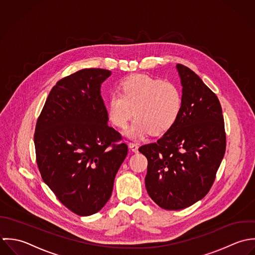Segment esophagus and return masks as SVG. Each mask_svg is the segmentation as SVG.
I'll use <instances>...</instances> for the list:
<instances>
[{
    "label": "esophagus",
    "mask_w": 255,
    "mask_h": 255,
    "mask_svg": "<svg viewBox=\"0 0 255 255\" xmlns=\"http://www.w3.org/2000/svg\"><path fill=\"white\" fill-rule=\"evenodd\" d=\"M129 148L130 150L133 152V153H138V149H139V146L137 144H134V143H129Z\"/></svg>",
    "instance_id": "1"
}]
</instances>
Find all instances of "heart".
<instances>
[{
  "label": "heart",
  "instance_id": "obj_1",
  "mask_svg": "<svg viewBox=\"0 0 255 255\" xmlns=\"http://www.w3.org/2000/svg\"><path fill=\"white\" fill-rule=\"evenodd\" d=\"M181 107L182 95L175 84L146 75L125 79L119 94H110L106 102L108 119L117 128L124 129L135 115L125 132L131 140L167 131L176 122Z\"/></svg>",
  "mask_w": 255,
  "mask_h": 255
}]
</instances>
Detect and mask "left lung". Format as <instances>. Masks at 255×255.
I'll return each instance as SVG.
<instances>
[{"instance_id": "1", "label": "left lung", "mask_w": 255, "mask_h": 255, "mask_svg": "<svg viewBox=\"0 0 255 255\" xmlns=\"http://www.w3.org/2000/svg\"><path fill=\"white\" fill-rule=\"evenodd\" d=\"M182 107L174 125L139 151L148 159L145 178L153 202L181 210L209 192L226 151L222 107L217 96L189 68L177 64Z\"/></svg>"}]
</instances>
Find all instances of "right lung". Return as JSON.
Wrapping results in <instances>:
<instances>
[{
    "mask_svg": "<svg viewBox=\"0 0 255 255\" xmlns=\"http://www.w3.org/2000/svg\"><path fill=\"white\" fill-rule=\"evenodd\" d=\"M104 69H84L60 80L37 119L34 145L43 181L79 216H91L109 200L128 147L109 127L102 84Z\"/></svg>",
    "mask_w": 255,
    "mask_h": 255,
    "instance_id": "obj_1",
    "label": "right lung"
}]
</instances>
